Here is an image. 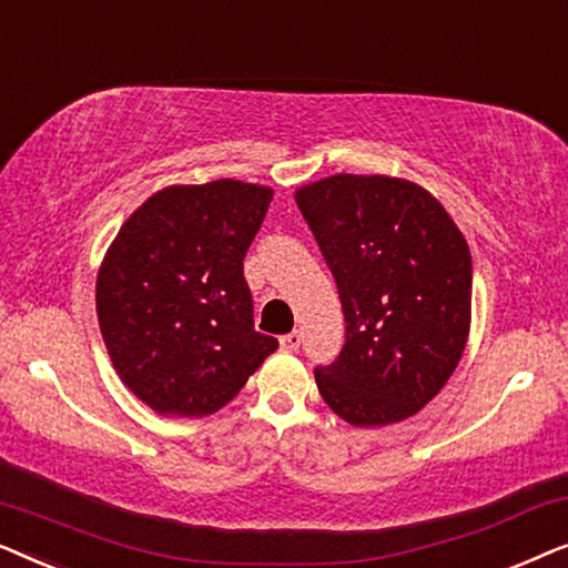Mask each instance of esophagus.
Returning a JSON list of instances; mask_svg holds the SVG:
<instances>
[{
  "instance_id": "esophagus-1",
  "label": "esophagus",
  "mask_w": 568,
  "mask_h": 568,
  "mask_svg": "<svg viewBox=\"0 0 568 568\" xmlns=\"http://www.w3.org/2000/svg\"><path fill=\"white\" fill-rule=\"evenodd\" d=\"M300 344H302V333L300 331H292V333H286V336L278 338V346H282L284 352H297Z\"/></svg>"
}]
</instances>
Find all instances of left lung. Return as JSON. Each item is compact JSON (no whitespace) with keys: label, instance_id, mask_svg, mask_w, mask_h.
Returning <instances> with one entry per match:
<instances>
[{"label":"left lung","instance_id":"obj_1","mask_svg":"<svg viewBox=\"0 0 568 568\" xmlns=\"http://www.w3.org/2000/svg\"><path fill=\"white\" fill-rule=\"evenodd\" d=\"M297 206L336 278L346 344L315 367L323 400L354 426L422 410L460 362L473 266L463 232L432 193L387 175H331Z\"/></svg>","mask_w":568,"mask_h":568}]
</instances>
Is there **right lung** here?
Wrapping results in <instances>:
<instances>
[{"instance_id":"right-lung-1","label":"right lung","mask_w":568,"mask_h":568,"mask_svg":"<svg viewBox=\"0 0 568 568\" xmlns=\"http://www.w3.org/2000/svg\"><path fill=\"white\" fill-rule=\"evenodd\" d=\"M274 191L170 185L123 222L98 274V321L123 383L162 416H209L278 341L253 325L243 261Z\"/></svg>"}]
</instances>
